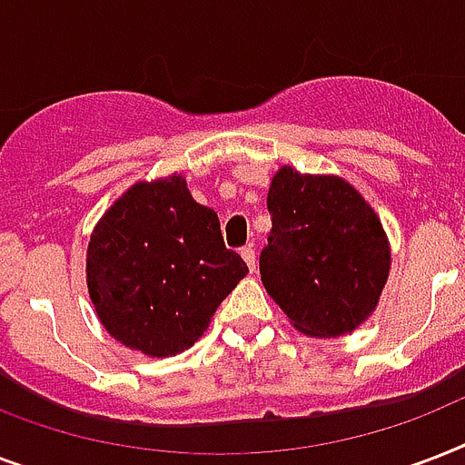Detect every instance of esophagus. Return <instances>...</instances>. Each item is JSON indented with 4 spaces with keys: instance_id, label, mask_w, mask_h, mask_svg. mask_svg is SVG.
<instances>
[{
    "instance_id": "34e87169",
    "label": "esophagus",
    "mask_w": 465,
    "mask_h": 465,
    "mask_svg": "<svg viewBox=\"0 0 465 465\" xmlns=\"http://www.w3.org/2000/svg\"><path fill=\"white\" fill-rule=\"evenodd\" d=\"M241 258L246 261L248 270L253 272V270H255V248L253 246H243V248H241Z\"/></svg>"
}]
</instances>
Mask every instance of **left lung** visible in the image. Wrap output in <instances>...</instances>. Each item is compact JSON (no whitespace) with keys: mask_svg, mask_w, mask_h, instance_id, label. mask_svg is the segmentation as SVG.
<instances>
[{"mask_svg":"<svg viewBox=\"0 0 465 465\" xmlns=\"http://www.w3.org/2000/svg\"><path fill=\"white\" fill-rule=\"evenodd\" d=\"M272 232L261 280L309 338H340L374 313L391 270L379 214L340 175L282 166L268 190Z\"/></svg>","mask_w":465,"mask_h":465,"instance_id":"1","label":"left lung"}]
</instances>
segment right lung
Returning <instances> with one entry per match:
<instances>
[{
  "instance_id": "1",
  "label": "right lung",
  "mask_w": 465,
  "mask_h": 465,
  "mask_svg": "<svg viewBox=\"0 0 465 465\" xmlns=\"http://www.w3.org/2000/svg\"><path fill=\"white\" fill-rule=\"evenodd\" d=\"M248 275L224 246L217 212L181 173L137 181L108 207L86 248V287L111 338L173 357L203 338L217 306Z\"/></svg>"
}]
</instances>
